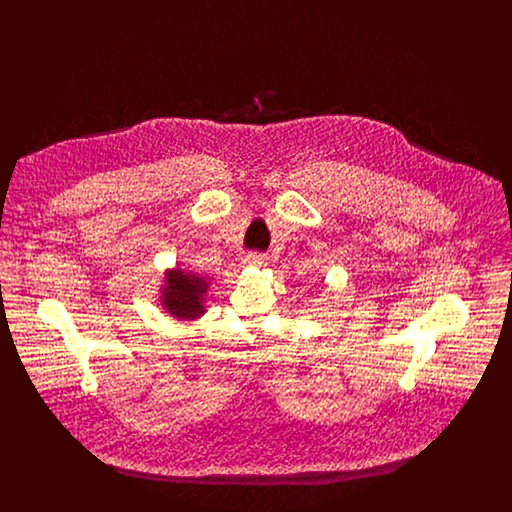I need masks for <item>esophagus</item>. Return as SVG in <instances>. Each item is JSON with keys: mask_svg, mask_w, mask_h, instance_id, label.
I'll use <instances>...</instances> for the list:
<instances>
[{"mask_svg": "<svg viewBox=\"0 0 512 512\" xmlns=\"http://www.w3.org/2000/svg\"><path fill=\"white\" fill-rule=\"evenodd\" d=\"M263 255H259V253H247L244 259H242V265L244 267H261L263 265Z\"/></svg>", "mask_w": 512, "mask_h": 512, "instance_id": "obj_1", "label": "esophagus"}]
</instances>
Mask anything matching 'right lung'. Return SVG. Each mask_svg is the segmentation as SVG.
Wrapping results in <instances>:
<instances>
[{
    "instance_id": "obj_1",
    "label": "right lung",
    "mask_w": 512,
    "mask_h": 512,
    "mask_svg": "<svg viewBox=\"0 0 512 512\" xmlns=\"http://www.w3.org/2000/svg\"><path fill=\"white\" fill-rule=\"evenodd\" d=\"M159 288V303L169 317L176 320H195L205 315V295L209 292V278L186 270L167 268Z\"/></svg>"
}]
</instances>
